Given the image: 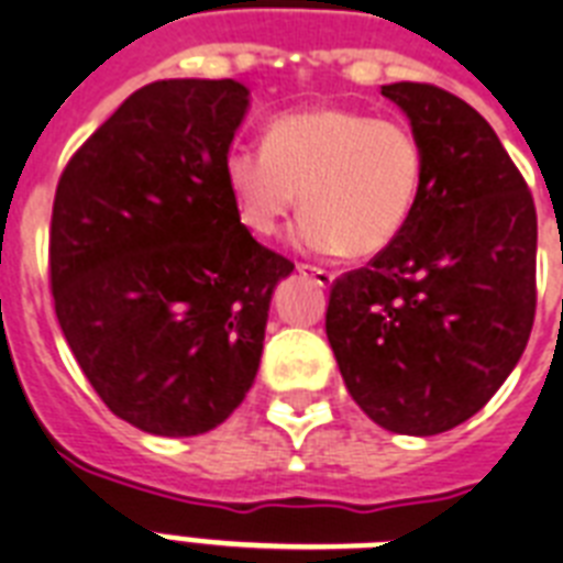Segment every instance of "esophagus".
I'll list each match as a JSON object with an SVG mask.
<instances>
[{
    "label": "esophagus",
    "instance_id": "34e87169",
    "mask_svg": "<svg viewBox=\"0 0 563 563\" xmlns=\"http://www.w3.org/2000/svg\"><path fill=\"white\" fill-rule=\"evenodd\" d=\"M297 272L303 274V277H309L312 283H318L321 289H329L332 283H335V274L327 272V268H318V266H297Z\"/></svg>",
    "mask_w": 563,
    "mask_h": 563
}]
</instances>
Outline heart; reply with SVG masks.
<instances>
[{"mask_svg": "<svg viewBox=\"0 0 563 563\" xmlns=\"http://www.w3.org/2000/svg\"><path fill=\"white\" fill-rule=\"evenodd\" d=\"M225 187L242 228L272 236L297 202V245L369 257L405 231L422 194V144L408 123L314 107L274 118L266 147L225 155Z\"/></svg>", "mask_w": 563, "mask_h": 563, "instance_id": "b5f03b06", "label": "heart"}]
</instances>
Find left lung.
Wrapping results in <instances>:
<instances>
[{
    "instance_id": "1",
    "label": "left lung",
    "mask_w": 563,
    "mask_h": 563,
    "mask_svg": "<svg viewBox=\"0 0 563 563\" xmlns=\"http://www.w3.org/2000/svg\"><path fill=\"white\" fill-rule=\"evenodd\" d=\"M382 95L422 144V194L405 231L335 280L327 338L373 422L433 437L472 419L527 350L538 217L477 109L428 84Z\"/></svg>"
}]
</instances>
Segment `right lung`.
Here are the masks:
<instances>
[{
	"label": "right lung",
	"instance_id": "right-lung-1",
	"mask_svg": "<svg viewBox=\"0 0 563 563\" xmlns=\"http://www.w3.org/2000/svg\"><path fill=\"white\" fill-rule=\"evenodd\" d=\"M249 107L236 80H155L59 176V329L107 408L153 437H199L240 408L274 289L295 272L242 228L225 187Z\"/></svg>",
	"mask_w": 563,
	"mask_h": 563
}]
</instances>
